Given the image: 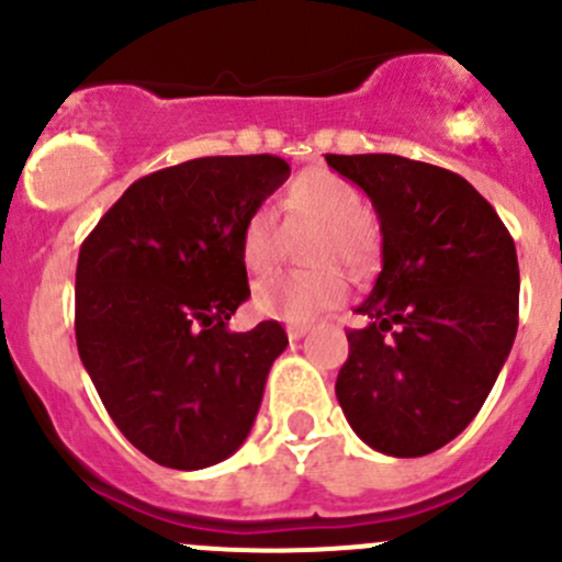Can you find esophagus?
I'll list each match as a JSON object with an SVG mask.
<instances>
[{"label":"esophagus","instance_id":"esophagus-1","mask_svg":"<svg viewBox=\"0 0 562 562\" xmlns=\"http://www.w3.org/2000/svg\"><path fill=\"white\" fill-rule=\"evenodd\" d=\"M307 331H310L307 323H288V326H285L288 339H302Z\"/></svg>","mask_w":562,"mask_h":562}]
</instances>
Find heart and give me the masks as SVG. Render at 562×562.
Listing matches in <instances>:
<instances>
[{"label": "heart", "mask_w": 562, "mask_h": 562, "mask_svg": "<svg viewBox=\"0 0 562 562\" xmlns=\"http://www.w3.org/2000/svg\"><path fill=\"white\" fill-rule=\"evenodd\" d=\"M285 214L293 223L315 225L307 260L313 269L282 271L252 288V310L271 321L307 323L339 307L348 299L350 282L337 263L370 271L381 252V231L364 212L361 192L342 176L304 171L285 192ZM280 223L274 209L260 203L249 209L239 231V258L247 271L263 274L277 263Z\"/></svg>", "instance_id": "b5f03b06"}]
</instances>
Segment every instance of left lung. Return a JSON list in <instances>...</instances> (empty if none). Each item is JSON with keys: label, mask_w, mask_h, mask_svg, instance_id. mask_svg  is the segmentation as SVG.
Listing matches in <instances>:
<instances>
[{"label": "left lung", "mask_w": 562, "mask_h": 562, "mask_svg": "<svg viewBox=\"0 0 562 562\" xmlns=\"http://www.w3.org/2000/svg\"><path fill=\"white\" fill-rule=\"evenodd\" d=\"M370 195L383 269L356 307L337 400L389 457H424L475 418L512 353L519 263L512 234L470 181L400 155H326Z\"/></svg>", "instance_id": "left-lung-1"}]
</instances>
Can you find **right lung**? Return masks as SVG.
I'll list each match as a JSON object with an SVG mask.
<instances>
[{
	"label": "right lung",
	"mask_w": 562,
	"mask_h": 562,
	"mask_svg": "<svg viewBox=\"0 0 562 562\" xmlns=\"http://www.w3.org/2000/svg\"><path fill=\"white\" fill-rule=\"evenodd\" d=\"M288 176L274 155L179 162L133 181L83 239L78 353L119 432L162 468L223 462L252 429L288 334L228 328L249 296L239 231Z\"/></svg>",
	"instance_id": "right-lung-1"
}]
</instances>
